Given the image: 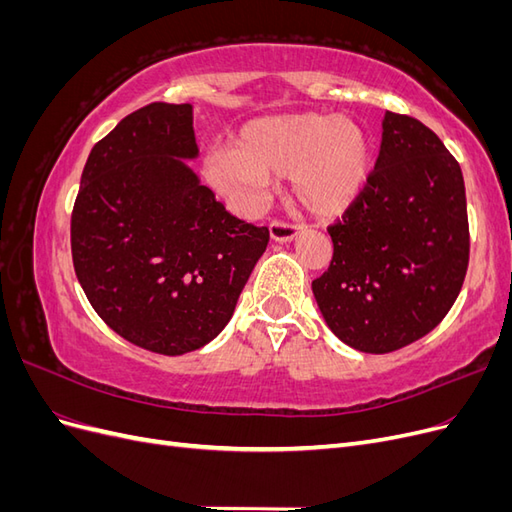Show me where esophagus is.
I'll list each match as a JSON object with an SVG mask.
<instances>
[{"label": "esophagus", "mask_w": 512, "mask_h": 512, "mask_svg": "<svg viewBox=\"0 0 512 512\" xmlns=\"http://www.w3.org/2000/svg\"><path fill=\"white\" fill-rule=\"evenodd\" d=\"M269 237L275 243H288L294 237H297V228L290 224H282V222H271L269 224Z\"/></svg>", "instance_id": "obj_1"}]
</instances>
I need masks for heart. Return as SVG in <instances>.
<instances>
[{"instance_id":"1","label":"heart","mask_w":512,"mask_h":512,"mask_svg":"<svg viewBox=\"0 0 512 512\" xmlns=\"http://www.w3.org/2000/svg\"><path fill=\"white\" fill-rule=\"evenodd\" d=\"M213 190L239 203L254 200L269 177L288 175L290 198L316 218H337L363 194L371 145L350 117L288 113L247 121L228 151L203 162Z\"/></svg>"}]
</instances>
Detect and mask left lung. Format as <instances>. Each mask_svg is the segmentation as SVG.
Returning <instances> with one entry per match:
<instances>
[{"instance_id":"8db88e82","label":"left lung","mask_w":512,"mask_h":512,"mask_svg":"<svg viewBox=\"0 0 512 512\" xmlns=\"http://www.w3.org/2000/svg\"><path fill=\"white\" fill-rule=\"evenodd\" d=\"M329 235L333 260L312 282L327 327L369 354L416 342L453 307L468 269L457 160L421 121L386 111L374 173Z\"/></svg>"}]
</instances>
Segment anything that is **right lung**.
I'll return each mask as SVG.
<instances>
[{"instance_id":"1","label":"right lung","mask_w":512,"mask_h":512,"mask_svg":"<svg viewBox=\"0 0 512 512\" xmlns=\"http://www.w3.org/2000/svg\"><path fill=\"white\" fill-rule=\"evenodd\" d=\"M192 104L153 102L91 149L70 241L91 307L130 344L177 356L232 318L269 230L215 200L196 160Z\"/></svg>"}]
</instances>
